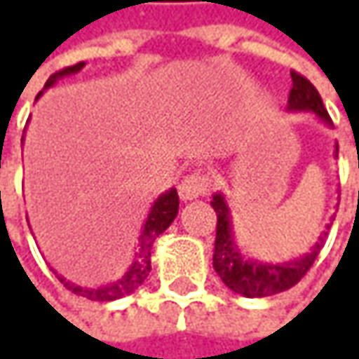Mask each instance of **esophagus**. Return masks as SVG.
<instances>
[{
	"mask_svg": "<svg viewBox=\"0 0 359 359\" xmlns=\"http://www.w3.org/2000/svg\"><path fill=\"white\" fill-rule=\"evenodd\" d=\"M212 189V180L210 175L205 173H191V175H186L180 186H177V191H180V198L184 201L196 200V198H201V196H208Z\"/></svg>",
	"mask_w": 359,
	"mask_h": 359,
	"instance_id": "obj_1",
	"label": "esophagus"
}]
</instances>
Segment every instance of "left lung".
<instances>
[{
  "instance_id": "1",
  "label": "left lung",
  "mask_w": 359,
  "mask_h": 359,
  "mask_svg": "<svg viewBox=\"0 0 359 359\" xmlns=\"http://www.w3.org/2000/svg\"><path fill=\"white\" fill-rule=\"evenodd\" d=\"M292 91L287 97V109L290 111H311L316 118L327 128H332V119L325 111L322 97L318 90L310 81L296 72H292ZM336 158H338V144H336ZM217 215V228H215V248H214V269L222 278V282L228 285L231 292L245 297H266L273 296L290 290L296 285L306 271L311 268L316 257L324 245L327 229L334 222V215L330 217V224L320 233L318 241L311 245L308 254L299 255L296 259L271 264V262H257L243 254L236 241L233 222H231V210L228 200L222 191L214 194V200L210 201Z\"/></svg>"
}]
</instances>
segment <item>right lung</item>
<instances>
[{
  "mask_svg": "<svg viewBox=\"0 0 359 359\" xmlns=\"http://www.w3.org/2000/svg\"><path fill=\"white\" fill-rule=\"evenodd\" d=\"M86 63L79 62L72 67H65L62 72L53 74L46 81L43 86V91L49 90L51 86L57 83V79H62L65 76H74L77 72H81ZM39 91L37 97L43 93ZM35 97V100H37ZM177 210H180V198H177V191L175 187H170L165 194H161L158 200L154 201L149 214H147V219H145L144 228H142V236L137 240V250H135V257L131 262V266L128 268V271L119 278L118 282L107 283V285H100V287H83V285H77V283L67 282L63 276H57L60 282L72 290L74 294L81 297H88L91 302H114V299H119V297L128 296L131 292H135L142 283L145 282V278L149 276V269H151V259H149V252H151V245L156 238H159V233H163L165 229L172 226V222L177 215Z\"/></svg>",
  "mask_w": 359,
  "mask_h": 359,
  "instance_id": "right-lung-1",
  "label": "right lung"
}]
</instances>
